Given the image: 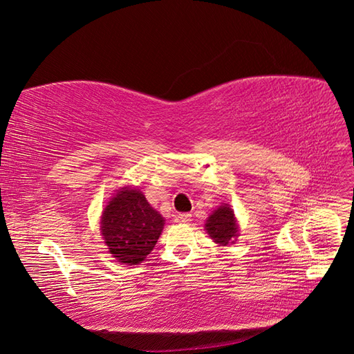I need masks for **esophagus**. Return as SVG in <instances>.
I'll return each instance as SVG.
<instances>
[{
	"mask_svg": "<svg viewBox=\"0 0 354 354\" xmlns=\"http://www.w3.org/2000/svg\"><path fill=\"white\" fill-rule=\"evenodd\" d=\"M178 220H180L181 223H189V221H192V214H189V212L178 214Z\"/></svg>",
	"mask_w": 354,
	"mask_h": 354,
	"instance_id": "34e87169",
	"label": "esophagus"
}]
</instances>
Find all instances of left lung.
<instances>
[{
    "label": "left lung",
    "mask_w": 354,
    "mask_h": 354,
    "mask_svg": "<svg viewBox=\"0 0 354 354\" xmlns=\"http://www.w3.org/2000/svg\"><path fill=\"white\" fill-rule=\"evenodd\" d=\"M205 230L209 238L221 246L233 243L239 236V227L230 205L223 203L214 211L205 223Z\"/></svg>",
    "instance_id": "left-lung-1"
}]
</instances>
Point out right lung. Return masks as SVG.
<instances>
[{"instance_id":"1","label":"right lung","mask_w":354,"mask_h":354,"mask_svg":"<svg viewBox=\"0 0 354 354\" xmlns=\"http://www.w3.org/2000/svg\"><path fill=\"white\" fill-rule=\"evenodd\" d=\"M164 221L140 190L127 186L118 190L106 205L100 230L113 259L136 266L155 248Z\"/></svg>"}]
</instances>
